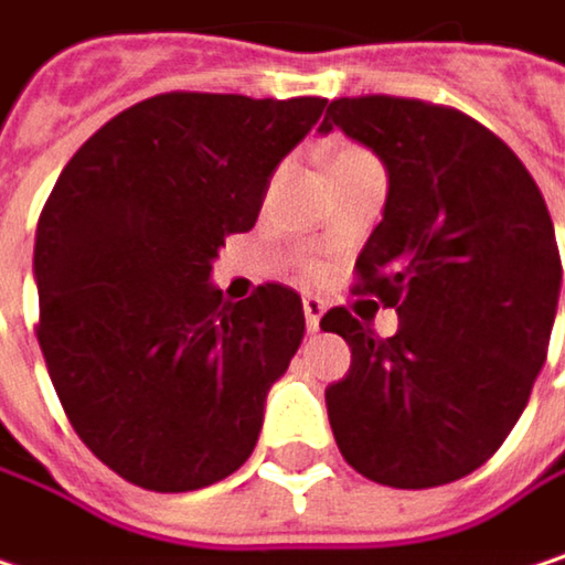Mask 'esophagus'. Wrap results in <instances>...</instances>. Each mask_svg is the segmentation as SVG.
Instances as JSON below:
<instances>
[{
	"label": "esophagus",
	"instance_id": "esophagus-1",
	"mask_svg": "<svg viewBox=\"0 0 565 565\" xmlns=\"http://www.w3.org/2000/svg\"><path fill=\"white\" fill-rule=\"evenodd\" d=\"M302 312H306L309 332H319V319H322V312H326V302H322L319 296H306V299H302Z\"/></svg>",
	"mask_w": 565,
	"mask_h": 565
}]
</instances>
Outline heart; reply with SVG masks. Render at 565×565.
Segmentation results:
<instances>
[{
  "instance_id": "obj_1",
  "label": "heart",
  "mask_w": 565,
  "mask_h": 565,
  "mask_svg": "<svg viewBox=\"0 0 565 565\" xmlns=\"http://www.w3.org/2000/svg\"><path fill=\"white\" fill-rule=\"evenodd\" d=\"M349 157H369L365 150H359V147H345V150H339V157L335 160H349Z\"/></svg>"
}]
</instances>
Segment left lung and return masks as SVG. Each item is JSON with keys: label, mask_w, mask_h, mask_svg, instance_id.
<instances>
[{"label": "left lung", "mask_w": 565, "mask_h": 565, "mask_svg": "<svg viewBox=\"0 0 565 565\" xmlns=\"http://www.w3.org/2000/svg\"><path fill=\"white\" fill-rule=\"evenodd\" d=\"M342 128L388 167L385 216L355 259V292L398 309L382 339L345 306L322 316L352 349L326 388L342 457L369 480L427 490L497 454L546 362L559 246L523 160L470 115L418 98H335Z\"/></svg>", "instance_id": "left-lung-1"}]
</instances>
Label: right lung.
Returning <instances> with one entry per match:
<instances>
[{"label": "right lung", "mask_w": 565, "mask_h": 565, "mask_svg": "<svg viewBox=\"0 0 565 565\" xmlns=\"http://www.w3.org/2000/svg\"><path fill=\"white\" fill-rule=\"evenodd\" d=\"M322 108L153 95L55 180L35 233V335L75 434L128 483L200 490L253 454L306 332L302 299L263 282L223 302L210 269L230 233L253 230L276 163Z\"/></svg>", "instance_id": "1"}]
</instances>
